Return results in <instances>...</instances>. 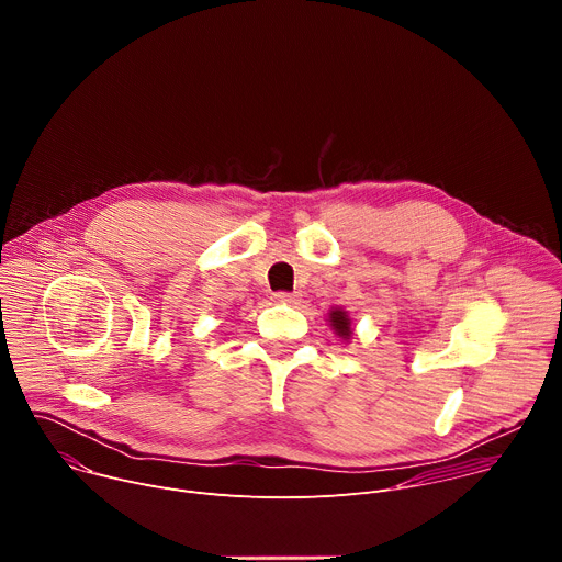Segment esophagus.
<instances>
[{
  "mask_svg": "<svg viewBox=\"0 0 562 562\" xmlns=\"http://www.w3.org/2000/svg\"><path fill=\"white\" fill-rule=\"evenodd\" d=\"M295 297H297L295 293H286V291H278L271 295V300L280 302V304H291V302H295Z\"/></svg>",
  "mask_w": 562,
  "mask_h": 562,
  "instance_id": "obj_1",
  "label": "esophagus"
}]
</instances>
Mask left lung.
I'll use <instances>...</instances> for the list:
<instances>
[{
    "label": "left lung",
    "instance_id": "obj_1",
    "mask_svg": "<svg viewBox=\"0 0 562 562\" xmlns=\"http://www.w3.org/2000/svg\"><path fill=\"white\" fill-rule=\"evenodd\" d=\"M329 325L338 338L349 342L353 338V327H351V317L342 306H334L329 311Z\"/></svg>",
    "mask_w": 562,
    "mask_h": 562
}]
</instances>
